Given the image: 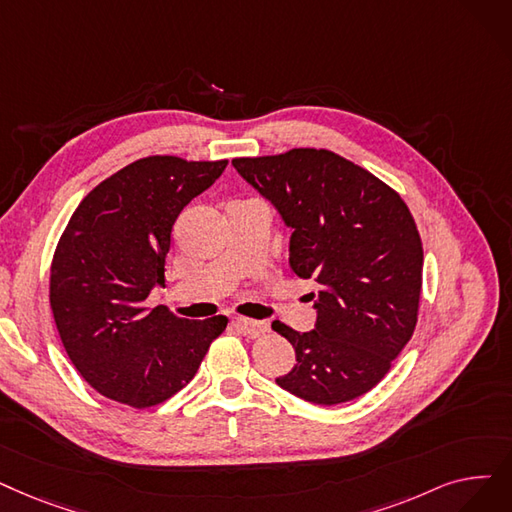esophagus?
<instances>
[{
    "instance_id": "obj_1",
    "label": "esophagus",
    "mask_w": 512,
    "mask_h": 512,
    "mask_svg": "<svg viewBox=\"0 0 512 512\" xmlns=\"http://www.w3.org/2000/svg\"><path fill=\"white\" fill-rule=\"evenodd\" d=\"M234 324L238 326V330L242 332V335H244V337H249V339H257V337H263L265 332H268V324H265V322H259V320L238 318Z\"/></svg>"
}]
</instances>
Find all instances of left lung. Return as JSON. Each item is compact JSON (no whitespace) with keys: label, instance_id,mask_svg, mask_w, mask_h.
Masks as SVG:
<instances>
[{"label":"left lung","instance_id":"left-lung-1","mask_svg":"<svg viewBox=\"0 0 512 512\" xmlns=\"http://www.w3.org/2000/svg\"><path fill=\"white\" fill-rule=\"evenodd\" d=\"M232 165L293 228V272L320 286L316 330L272 324L297 353L295 368L276 383L320 406L368 393L385 379L418 320L422 242L404 198L324 148L242 157Z\"/></svg>","mask_w":512,"mask_h":512}]
</instances>
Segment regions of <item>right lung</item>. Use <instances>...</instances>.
<instances>
[{"label":"right lung","instance_id":"obj_1","mask_svg":"<svg viewBox=\"0 0 512 512\" xmlns=\"http://www.w3.org/2000/svg\"><path fill=\"white\" fill-rule=\"evenodd\" d=\"M228 161L146 157L87 194L52 259L50 305L77 372L100 395L150 408L184 389L228 318L186 320L152 311L165 282L177 215L224 173Z\"/></svg>","mask_w":512,"mask_h":512}]
</instances>
